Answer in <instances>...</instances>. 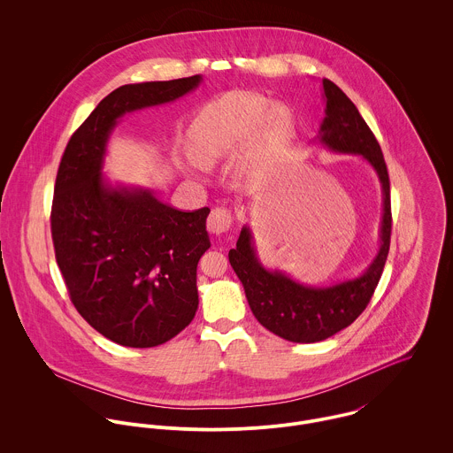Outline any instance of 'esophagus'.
Returning a JSON list of instances; mask_svg holds the SVG:
<instances>
[{"label": "esophagus", "mask_w": 453, "mask_h": 453, "mask_svg": "<svg viewBox=\"0 0 453 453\" xmlns=\"http://www.w3.org/2000/svg\"><path fill=\"white\" fill-rule=\"evenodd\" d=\"M232 221H234V216L228 209L214 207L207 218V230L216 235H221L232 226Z\"/></svg>", "instance_id": "esophagus-1"}]
</instances>
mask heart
I'll return each mask as SVG.
<instances>
[{
    "label": "heart",
    "instance_id": "heart-1",
    "mask_svg": "<svg viewBox=\"0 0 453 453\" xmlns=\"http://www.w3.org/2000/svg\"><path fill=\"white\" fill-rule=\"evenodd\" d=\"M291 122V110L282 103H268L257 92H230L200 110L192 139L200 158L216 160L242 146L253 134L259 142L272 144Z\"/></svg>",
    "mask_w": 453,
    "mask_h": 453
}]
</instances>
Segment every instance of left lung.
I'll return each instance as SVG.
<instances>
[{
	"label": "left lung",
	"instance_id": "left-lung-1",
	"mask_svg": "<svg viewBox=\"0 0 453 453\" xmlns=\"http://www.w3.org/2000/svg\"><path fill=\"white\" fill-rule=\"evenodd\" d=\"M323 97L326 117L318 141L334 153L361 155L380 180L384 214L377 257L359 277L318 288L300 284L280 270L263 266L248 225L242 226L235 250L228 253L230 265L244 286L248 303L258 323L295 343L326 340L361 316L380 280L390 246V185L380 144L356 104L327 78L323 80Z\"/></svg>",
	"mask_w": 453,
	"mask_h": 453
}]
</instances>
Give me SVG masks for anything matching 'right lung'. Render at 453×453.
Segmentation results:
<instances>
[{
  "instance_id": "right-lung-1",
  "label": "right lung",
  "mask_w": 453,
  "mask_h": 453,
  "mask_svg": "<svg viewBox=\"0 0 453 453\" xmlns=\"http://www.w3.org/2000/svg\"><path fill=\"white\" fill-rule=\"evenodd\" d=\"M200 74L122 85L71 135L58 171L52 241L80 316L124 347H157L192 323L198 307L196 265L211 248L209 207L174 209L139 187L103 176L119 120L192 92Z\"/></svg>"
}]
</instances>
